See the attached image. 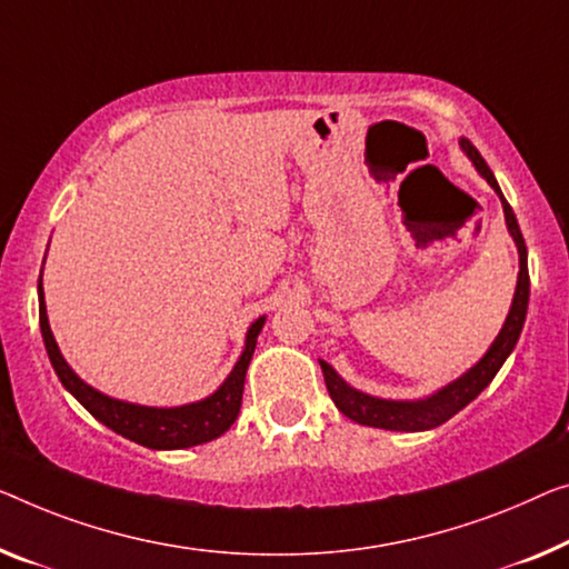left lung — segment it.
<instances>
[{"label": "left lung", "instance_id": "obj_1", "mask_svg": "<svg viewBox=\"0 0 569 569\" xmlns=\"http://www.w3.org/2000/svg\"><path fill=\"white\" fill-rule=\"evenodd\" d=\"M460 148L468 152V158L472 160V166L478 168V173L486 178V181L496 189L498 197H501L508 232H511L516 248H519V281H516L511 311H508L506 325L501 332H498L496 342L488 347V352L482 355V358L475 362L468 372H462L460 378L445 386L442 391H437L429 398H419V401H388V398H376V396L362 393L358 388L347 386L329 362L319 360L321 372H325L327 391L332 396L337 409L342 411L347 419L366 423V427L391 429V431H427V429L439 427V423H445L447 419H452L457 411H462L465 406L486 391L490 380L496 378V372L501 370L508 355L513 352V347L519 342V335L523 329V321H527V307H529L527 242H523V234L519 230V222H516L511 203L503 199L501 189H498L496 176L488 168L486 160H482L478 148L465 138L460 140Z\"/></svg>", "mask_w": 569, "mask_h": 569}]
</instances>
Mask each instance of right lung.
<instances>
[{"label": "right lung", "instance_id": "1", "mask_svg": "<svg viewBox=\"0 0 569 569\" xmlns=\"http://www.w3.org/2000/svg\"><path fill=\"white\" fill-rule=\"evenodd\" d=\"M38 296H40V332H42V342H46L50 366H53L56 376L61 378L66 391L71 393L76 401L91 413V417L104 423V427L150 449H183V447L211 442V439L222 437L224 431L234 423L242 406L244 372H248L252 352H256V342L262 325H266V317L252 321L248 329V337H244V350L240 355V360H237V366L214 393L197 403L176 406V409H156V406L117 401V398H109L104 393H99L97 388L83 383V380L71 370V366L63 360V355L56 345V337L50 332L48 313H46V296H42V276L38 281Z\"/></svg>", "mask_w": 569, "mask_h": 569}]
</instances>
